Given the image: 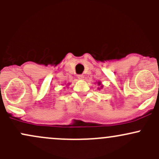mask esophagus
<instances>
[{"instance_id": "34e87169", "label": "esophagus", "mask_w": 159, "mask_h": 159, "mask_svg": "<svg viewBox=\"0 0 159 159\" xmlns=\"http://www.w3.org/2000/svg\"><path fill=\"white\" fill-rule=\"evenodd\" d=\"M78 78H79V79H81V80H83L84 78V76L83 75H78Z\"/></svg>"}]
</instances>
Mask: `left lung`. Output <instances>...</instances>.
<instances>
[{
    "label": "left lung",
    "mask_w": 159,
    "mask_h": 159,
    "mask_svg": "<svg viewBox=\"0 0 159 159\" xmlns=\"http://www.w3.org/2000/svg\"><path fill=\"white\" fill-rule=\"evenodd\" d=\"M98 84H99V85H100V84H101V82H100V81H99V82H98Z\"/></svg>",
    "instance_id": "left-lung-1"
}]
</instances>
